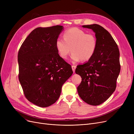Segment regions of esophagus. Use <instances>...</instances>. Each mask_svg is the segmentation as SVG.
Segmentation results:
<instances>
[{"mask_svg":"<svg viewBox=\"0 0 134 134\" xmlns=\"http://www.w3.org/2000/svg\"><path fill=\"white\" fill-rule=\"evenodd\" d=\"M72 70H73V72L74 73L75 71V68H76V66L75 65H72Z\"/></svg>","mask_w":134,"mask_h":134,"instance_id":"34e87169","label":"esophagus"}]
</instances>
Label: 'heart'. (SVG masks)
I'll list each match as a JSON object with an SVG mask.
<instances>
[{"mask_svg":"<svg viewBox=\"0 0 134 134\" xmlns=\"http://www.w3.org/2000/svg\"><path fill=\"white\" fill-rule=\"evenodd\" d=\"M63 36V39L58 38L56 41V49L62 59H66L71 52L73 53L71 58L75 62L87 61L94 55L98 45L94 35L72 27L65 31Z\"/></svg>","mask_w":134,"mask_h":134,"instance_id":"obj_1","label":"heart"}]
</instances>
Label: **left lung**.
I'll use <instances>...</instances> for the list:
<instances>
[{
    "mask_svg": "<svg viewBox=\"0 0 134 134\" xmlns=\"http://www.w3.org/2000/svg\"><path fill=\"white\" fill-rule=\"evenodd\" d=\"M82 27L93 30L98 45L93 57L75 69V73L82 78L77 90L84 102L98 105L106 101L116 90L121 70L119 51L111 34L102 26L94 24Z\"/></svg>",
    "mask_w": 134,
    "mask_h": 134,
    "instance_id": "8db88e82",
    "label": "left lung"
}]
</instances>
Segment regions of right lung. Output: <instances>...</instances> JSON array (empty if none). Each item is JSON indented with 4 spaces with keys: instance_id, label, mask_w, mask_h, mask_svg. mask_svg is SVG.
I'll list each match as a JSON object with an SVG mask.
<instances>
[{
    "instance_id": "right-lung-1",
    "label": "right lung",
    "mask_w": 134,
    "mask_h": 134,
    "mask_svg": "<svg viewBox=\"0 0 134 134\" xmlns=\"http://www.w3.org/2000/svg\"><path fill=\"white\" fill-rule=\"evenodd\" d=\"M62 29L61 25L36 28L18 53V79L24 96L40 107L56 102L63 84L73 73L71 66L60 57L56 48Z\"/></svg>"
}]
</instances>
